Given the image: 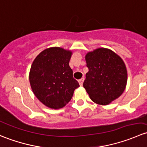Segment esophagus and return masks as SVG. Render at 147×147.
Wrapping results in <instances>:
<instances>
[{
    "instance_id": "1",
    "label": "esophagus",
    "mask_w": 147,
    "mask_h": 147,
    "mask_svg": "<svg viewBox=\"0 0 147 147\" xmlns=\"http://www.w3.org/2000/svg\"><path fill=\"white\" fill-rule=\"evenodd\" d=\"M84 78H81L80 80H78V82H79V84H80V86H82V84H83V82H84Z\"/></svg>"
}]
</instances>
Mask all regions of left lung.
I'll return each mask as SVG.
<instances>
[{"instance_id": "obj_1", "label": "left lung", "mask_w": 147, "mask_h": 147, "mask_svg": "<svg viewBox=\"0 0 147 147\" xmlns=\"http://www.w3.org/2000/svg\"><path fill=\"white\" fill-rule=\"evenodd\" d=\"M89 71L83 87L94 103L107 105L121 95L126 88L127 71L115 52L100 47L85 56Z\"/></svg>"}]
</instances>
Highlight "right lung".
<instances>
[{
    "instance_id": "add662e5",
    "label": "right lung",
    "mask_w": 147,
    "mask_h": 147,
    "mask_svg": "<svg viewBox=\"0 0 147 147\" xmlns=\"http://www.w3.org/2000/svg\"><path fill=\"white\" fill-rule=\"evenodd\" d=\"M72 54L70 50L62 47H50L41 52L31 65V88L35 97L47 107L63 108L80 87L69 65Z\"/></svg>"
}]
</instances>
